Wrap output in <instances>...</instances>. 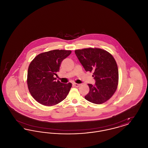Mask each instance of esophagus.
<instances>
[{"label":"esophagus","mask_w":148,"mask_h":148,"mask_svg":"<svg viewBox=\"0 0 148 148\" xmlns=\"http://www.w3.org/2000/svg\"><path fill=\"white\" fill-rule=\"evenodd\" d=\"M73 85L74 86H75V87H78V86H79L80 85V84L75 83H73Z\"/></svg>","instance_id":"1"}]
</instances>
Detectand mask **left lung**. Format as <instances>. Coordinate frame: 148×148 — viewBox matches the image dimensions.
<instances>
[{
  "instance_id": "left-lung-1",
  "label": "left lung",
  "mask_w": 148,
  "mask_h": 148,
  "mask_svg": "<svg viewBox=\"0 0 148 148\" xmlns=\"http://www.w3.org/2000/svg\"><path fill=\"white\" fill-rule=\"evenodd\" d=\"M75 53L85 70L93 72L96 82L88 84L89 92L85 99L94 104L105 103L118 88L119 73L115 59L108 51L97 48L75 50Z\"/></svg>"
}]
</instances>
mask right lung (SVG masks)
<instances>
[{
	"label": "right lung",
	"mask_w": 148,
	"mask_h": 148,
	"mask_svg": "<svg viewBox=\"0 0 148 148\" xmlns=\"http://www.w3.org/2000/svg\"><path fill=\"white\" fill-rule=\"evenodd\" d=\"M71 50H53L38 54L29 64L27 84L32 96L43 106H55L66 98L71 90V83L56 82L54 75L59 71L62 61Z\"/></svg>",
	"instance_id": "right-lung-1"
}]
</instances>
